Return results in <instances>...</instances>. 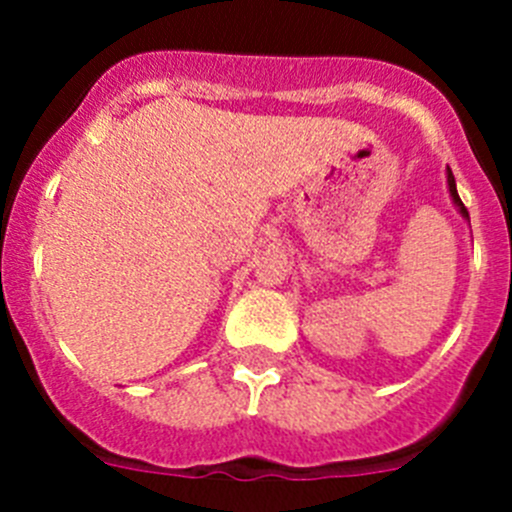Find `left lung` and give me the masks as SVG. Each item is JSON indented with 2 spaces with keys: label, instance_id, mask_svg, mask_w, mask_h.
Listing matches in <instances>:
<instances>
[{
  "label": "left lung",
  "instance_id": "left-lung-1",
  "mask_svg": "<svg viewBox=\"0 0 512 512\" xmlns=\"http://www.w3.org/2000/svg\"><path fill=\"white\" fill-rule=\"evenodd\" d=\"M449 192H451V197H454V202H456V207H459V212H461V215H464V217H469L467 207L461 205L459 194H456V182H454V174H451V171H449Z\"/></svg>",
  "mask_w": 512,
  "mask_h": 512
}]
</instances>
